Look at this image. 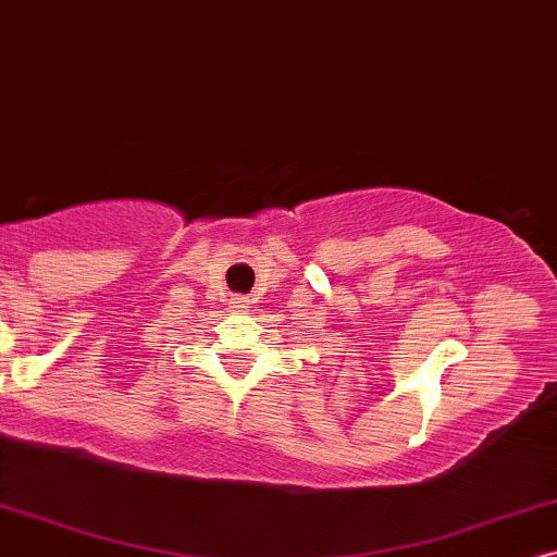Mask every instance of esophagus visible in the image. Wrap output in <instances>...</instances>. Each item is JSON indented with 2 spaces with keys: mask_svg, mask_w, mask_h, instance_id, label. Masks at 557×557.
I'll use <instances>...</instances> for the list:
<instances>
[{
  "mask_svg": "<svg viewBox=\"0 0 557 557\" xmlns=\"http://www.w3.org/2000/svg\"><path fill=\"white\" fill-rule=\"evenodd\" d=\"M232 308L247 310L249 308V298H244V295H236V298H232Z\"/></svg>",
  "mask_w": 557,
  "mask_h": 557,
  "instance_id": "34e87169",
  "label": "esophagus"
}]
</instances>
